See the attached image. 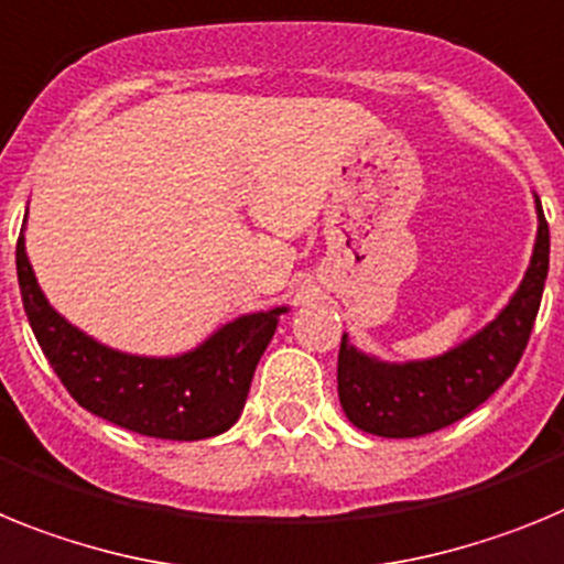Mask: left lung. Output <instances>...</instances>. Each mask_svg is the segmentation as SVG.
<instances>
[{
  "instance_id": "8db88e82",
  "label": "left lung",
  "mask_w": 564,
  "mask_h": 564,
  "mask_svg": "<svg viewBox=\"0 0 564 564\" xmlns=\"http://www.w3.org/2000/svg\"><path fill=\"white\" fill-rule=\"evenodd\" d=\"M536 209L540 232L525 281L497 321L471 340L434 360L389 366L360 355L343 335L337 394L357 429L377 437H423L471 414L513 375L531 340L551 254V232L540 200Z\"/></svg>"
}]
</instances>
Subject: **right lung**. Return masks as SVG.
<instances>
[{"label": "right lung", "mask_w": 564, "mask_h": 564, "mask_svg": "<svg viewBox=\"0 0 564 564\" xmlns=\"http://www.w3.org/2000/svg\"><path fill=\"white\" fill-rule=\"evenodd\" d=\"M17 272L33 335L70 398L101 420L159 440H204L227 431L247 403L254 366L275 335L278 315L286 312L238 317L200 349L155 360L107 349L58 317L39 292L22 235Z\"/></svg>", "instance_id": "1"}]
</instances>
